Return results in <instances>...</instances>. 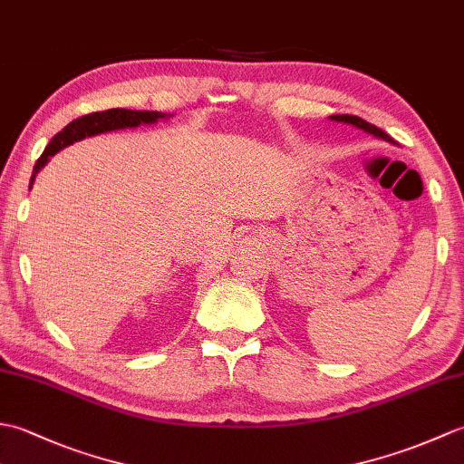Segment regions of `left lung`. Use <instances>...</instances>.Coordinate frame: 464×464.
<instances>
[{
	"instance_id": "obj_1",
	"label": "left lung",
	"mask_w": 464,
	"mask_h": 464,
	"mask_svg": "<svg viewBox=\"0 0 464 464\" xmlns=\"http://www.w3.org/2000/svg\"><path fill=\"white\" fill-rule=\"evenodd\" d=\"M329 120L339 121V123L353 125V127H357V130H362L364 133H371V135H374V137H379V140H382V141L395 143V141H392V137H391L389 133H384L382 130H379L377 125L364 121V120H361V117H357V115H331Z\"/></svg>"
}]
</instances>
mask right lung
Wrapping results in <instances>:
<instances>
[{
	"label": "right lung",
	"mask_w": 464,
	"mask_h": 464,
	"mask_svg": "<svg viewBox=\"0 0 464 464\" xmlns=\"http://www.w3.org/2000/svg\"><path fill=\"white\" fill-rule=\"evenodd\" d=\"M169 115H165L161 111H133V110H107V111H97V113H90L83 115L80 120L72 121L69 125H65L62 131L57 135H53V140L49 141V145L45 147V151L39 157L35 167H34V175L32 181H29V189L35 181V175L44 169L47 165L49 157H53L57 151H62L63 147L73 145L75 141H82L85 137H93L100 133H110V131H117V130H133V127L140 125H153L160 120H169Z\"/></svg>",
	"instance_id": "add662e5"
}]
</instances>
